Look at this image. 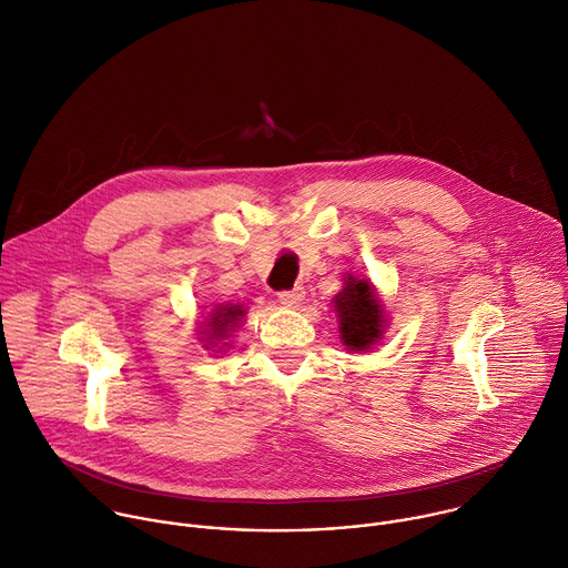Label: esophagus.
I'll list each match as a JSON object with an SVG mask.
<instances>
[{
  "label": "esophagus",
  "instance_id": "esophagus-1",
  "mask_svg": "<svg viewBox=\"0 0 568 568\" xmlns=\"http://www.w3.org/2000/svg\"><path fill=\"white\" fill-rule=\"evenodd\" d=\"M305 298V290L303 287H294V290H283L278 292V301L287 307H298L301 301Z\"/></svg>",
  "mask_w": 568,
  "mask_h": 568
}]
</instances>
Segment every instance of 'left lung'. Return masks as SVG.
Masks as SVG:
<instances>
[{"label":"left lung","mask_w":568,"mask_h":568,"mask_svg":"<svg viewBox=\"0 0 568 568\" xmlns=\"http://www.w3.org/2000/svg\"><path fill=\"white\" fill-rule=\"evenodd\" d=\"M334 301L341 318V336L349 349L363 352L378 343L383 336V307L367 281L349 276Z\"/></svg>","instance_id":"1"}]
</instances>
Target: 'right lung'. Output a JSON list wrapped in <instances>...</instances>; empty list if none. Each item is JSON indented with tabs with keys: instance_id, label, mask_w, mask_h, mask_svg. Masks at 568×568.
<instances>
[{
	"instance_id": "obj_1",
	"label": "right lung",
	"mask_w": 568,
	"mask_h": 568,
	"mask_svg": "<svg viewBox=\"0 0 568 568\" xmlns=\"http://www.w3.org/2000/svg\"><path fill=\"white\" fill-rule=\"evenodd\" d=\"M245 312L241 310V305H225V307H219V310H214V314H212V318H210V323L205 325L207 329L203 332L205 336H207V341H210V345L214 347L219 341H223L227 334H230V329L241 321V316H243ZM203 341V338H201ZM223 345H227V343H223Z\"/></svg>"
}]
</instances>
